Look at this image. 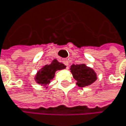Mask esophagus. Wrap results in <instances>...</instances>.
Masks as SVG:
<instances>
[{
    "label": "esophagus",
    "instance_id": "1",
    "mask_svg": "<svg viewBox=\"0 0 126 126\" xmlns=\"http://www.w3.org/2000/svg\"><path fill=\"white\" fill-rule=\"evenodd\" d=\"M63 63L67 66V68H68V66H69V61H68V60L67 59H63Z\"/></svg>",
    "mask_w": 126,
    "mask_h": 126
}]
</instances>
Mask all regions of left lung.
<instances>
[{
    "mask_svg": "<svg viewBox=\"0 0 126 126\" xmlns=\"http://www.w3.org/2000/svg\"><path fill=\"white\" fill-rule=\"evenodd\" d=\"M70 70L73 78L77 81V85L80 87L91 85L97 79L95 72L85 64H73L70 66Z\"/></svg>",
    "mask_w": 126,
    "mask_h": 126,
    "instance_id": "8db88e82",
    "label": "left lung"
}]
</instances>
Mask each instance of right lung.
Instances as JSON below:
<instances>
[{"label":"right lung","instance_id":"right-lung-1","mask_svg":"<svg viewBox=\"0 0 126 126\" xmlns=\"http://www.w3.org/2000/svg\"><path fill=\"white\" fill-rule=\"evenodd\" d=\"M65 68L66 66L63 63L58 62L55 59L50 64L45 65L37 73L35 77V81L42 86H47L50 83V81L53 79L56 71L63 69Z\"/></svg>","mask_w":126,"mask_h":126}]
</instances>
